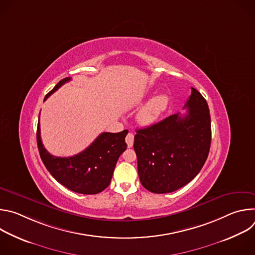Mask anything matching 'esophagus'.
Segmentation results:
<instances>
[{"mask_svg": "<svg viewBox=\"0 0 255 255\" xmlns=\"http://www.w3.org/2000/svg\"><path fill=\"white\" fill-rule=\"evenodd\" d=\"M125 141L127 143V146L130 148L133 146V143H134V135L132 133H128L126 138H125Z\"/></svg>", "mask_w": 255, "mask_h": 255, "instance_id": "34e87169", "label": "esophagus"}]
</instances>
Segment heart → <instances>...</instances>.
Here are the masks:
<instances>
[{"label": "heart", "mask_w": 255, "mask_h": 255, "mask_svg": "<svg viewBox=\"0 0 255 255\" xmlns=\"http://www.w3.org/2000/svg\"><path fill=\"white\" fill-rule=\"evenodd\" d=\"M169 104V98L165 94L153 97L145 105L137 115L138 122L141 125L148 126L155 123L159 117L165 112Z\"/></svg>", "instance_id": "b5f03b06"}]
</instances>
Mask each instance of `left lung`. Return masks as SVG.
Instances as JSON below:
<instances>
[{
    "label": "left lung",
    "instance_id": "8db88e82",
    "mask_svg": "<svg viewBox=\"0 0 255 255\" xmlns=\"http://www.w3.org/2000/svg\"><path fill=\"white\" fill-rule=\"evenodd\" d=\"M136 131L134 150L142 186L154 194L174 192L189 184L205 164L211 145V118L204 97L194 88L184 107Z\"/></svg>",
    "mask_w": 255,
    "mask_h": 255
}]
</instances>
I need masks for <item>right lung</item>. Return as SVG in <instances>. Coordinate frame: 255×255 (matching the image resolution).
Returning a JSON list of instances; mask_svg holds the SVG:
<instances>
[{
  "instance_id": "obj_1",
  "label": "right lung",
  "mask_w": 255,
  "mask_h": 255,
  "mask_svg": "<svg viewBox=\"0 0 255 255\" xmlns=\"http://www.w3.org/2000/svg\"><path fill=\"white\" fill-rule=\"evenodd\" d=\"M70 78L61 80L44 98V101ZM128 130L119 133L104 132L84 151L70 157L51 155L43 146L40 124L37 125V145L40 157L59 184L68 190L84 195H95L104 191L111 183L113 172L120 155L126 150L125 137Z\"/></svg>"
}]
</instances>
